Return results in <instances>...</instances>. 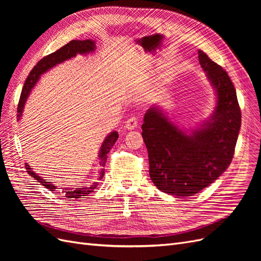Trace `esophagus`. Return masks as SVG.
Wrapping results in <instances>:
<instances>
[{
	"instance_id": "34e87169",
	"label": "esophagus",
	"mask_w": 261,
	"mask_h": 261,
	"mask_svg": "<svg viewBox=\"0 0 261 261\" xmlns=\"http://www.w3.org/2000/svg\"><path fill=\"white\" fill-rule=\"evenodd\" d=\"M138 125V118L136 116H132L129 117L127 121H126V124H125V128L128 129V130H132L136 127V126Z\"/></svg>"
}]
</instances>
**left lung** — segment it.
Listing matches in <instances>:
<instances>
[{
  "label": "left lung",
  "mask_w": 261,
  "mask_h": 261,
  "mask_svg": "<svg viewBox=\"0 0 261 261\" xmlns=\"http://www.w3.org/2000/svg\"><path fill=\"white\" fill-rule=\"evenodd\" d=\"M198 59L216 94L215 111L208 120L187 130L154 105L147 110L141 125L150 178L161 192L177 197L197 194L228 168L242 122L227 73L200 50Z\"/></svg>",
  "instance_id": "obj_1"
}]
</instances>
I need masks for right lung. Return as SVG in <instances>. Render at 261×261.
Returning <instances> with one entry per match:
<instances>
[{
	"mask_svg": "<svg viewBox=\"0 0 261 261\" xmlns=\"http://www.w3.org/2000/svg\"><path fill=\"white\" fill-rule=\"evenodd\" d=\"M94 51H96V41L91 40V39H86V40H72L64 46H62V48L59 49L58 51L46 55V57H44L42 60L39 61L37 63V65L31 69V72L28 75L25 84H23L18 108H17V113H18L17 121L21 120L26 101L29 97L31 90H33V88L39 82V80H40L42 74L46 73L54 66L61 64V63L75 58L77 54L88 55L93 53ZM117 138H118V133L116 130H113L105 138L103 143H102L100 147V150L98 152V159L100 164V169L98 172L99 173L98 180L101 179L105 175V165L107 162L108 153L110 152V150L112 149ZM25 167L28 174L30 176H33L35 179H37L41 185L45 186L49 191H55V189H57V186H54L51 181H46V179H43L41 176H39V174H36L28 163H25ZM97 186H98V181H94V183H92L89 186H81L77 188H68V187L62 188V193H64L65 197H68V198H81L83 196H87L88 194L92 193L93 189Z\"/></svg>",
	"mask_w": 261,
	"mask_h": 261,
	"instance_id": "1",
	"label": "right lung"
}]
</instances>
